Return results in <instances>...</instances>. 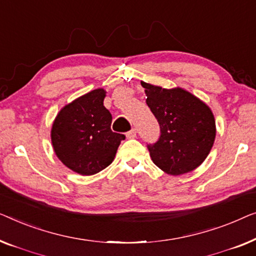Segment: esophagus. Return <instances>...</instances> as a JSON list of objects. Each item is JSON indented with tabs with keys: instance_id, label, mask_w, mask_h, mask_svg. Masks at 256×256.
<instances>
[{
	"instance_id": "1",
	"label": "esophagus",
	"mask_w": 256,
	"mask_h": 256,
	"mask_svg": "<svg viewBox=\"0 0 256 256\" xmlns=\"http://www.w3.org/2000/svg\"><path fill=\"white\" fill-rule=\"evenodd\" d=\"M136 136V128H132V130H130L128 132H126V138L128 139H134Z\"/></svg>"
}]
</instances>
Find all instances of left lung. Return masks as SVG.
<instances>
[{
	"mask_svg": "<svg viewBox=\"0 0 256 256\" xmlns=\"http://www.w3.org/2000/svg\"><path fill=\"white\" fill-rule=\"evenodd\" d=\"M160 126V136L147 144L153 162L170 175L194 170L210 153L216 122L210 108L181 88L164 89L142 82Z\"/></svg>",
	"mask_w": 256,
	"mask_h": 256,
	"instance_id": "8db88e82",
	"label": "left lung"
}]
</instances>
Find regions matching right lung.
Masks as SVG:
<instances>
[{"instance_id":"obj_1","label":"right lung","mask_w":256,"mask_h":256,"mask_svg":"<svg viewBox=\"0 0 256 256\" xmlns=\"http://www.w3.org/2000/svg\"><path fill=\"white\" fill-rule=\"evenodd\" d=\"M106 92L95 89L61 109L53 123V148L66 167L81 175L96 174L114 159L124 134L111 131Z\"/></svg>"}]
</instances>
